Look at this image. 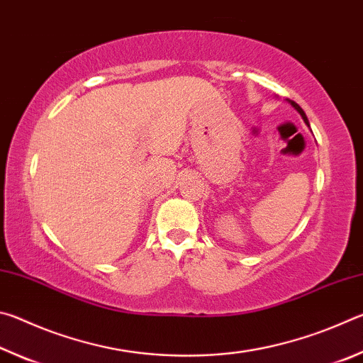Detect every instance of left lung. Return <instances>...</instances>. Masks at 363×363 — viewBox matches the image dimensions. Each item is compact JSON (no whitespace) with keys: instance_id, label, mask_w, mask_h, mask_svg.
<instances>
[{"instance_id":"obj_1","label":"left lung","mask_w":363,"mask_h":363,"mask_svg":"<svg viewBox=\"0 0 363 363\" xmlns=\"http://www.w3.org/2000/svg\"><path fill=\"white\" fill-rule=\"evenodd\" d=\"M288 102H290L291 104V107H294V110H296V112L301 115V116H303V120H304V123H306V125L307 126H309V120H307V116H306V113H304V110L303 108H301L299 106H298V104L296 102H293V101H288Z\"/></svg>"}]
</instances>
